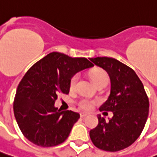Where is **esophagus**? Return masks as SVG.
I'll return each instance as SVG.
<instances>
[{
  "mask_svg": "<svg viewBox=\"0 0 157 157\" xmlns=\"http://www.w3.org/2000/svg\"><path fill=\"white\" fill-rule=\"evenodd\" d=\"M89 115L88 113H85V112H82V113H81V117H85V116H87Z\"/></svg>",
  "mask_w": 157,
  "mask_h": 157,
  "instance_id": "esophagus-1",
  "label": "esophagus"
}]
</instances>
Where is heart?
<instances>
[{"label": "heart", "mask_w": 157, "mask_h": 157, "mask_svg": "<svg viewBox=\"0 0 157 157\" xmlns=\"http://www.w3.org/2000/svg\"><path fill=\"white\" fill-rule=\"evenodd\" d=\"M89 75L92 79V81L95 82V84L97 86L101 83H105L107 84L108 81H109V75L104 69L100 68H94L90 73ZM79 76L78 75H75L72 76V78L70 79V82H69V88L70 89H75L76 87V84L78 82ZM95 100H91L89 98H82L81 100L79 101L78 104L79 106L83 109H91L94 105L95 104Z\"/></svg>", "instance_id": "obj_1"}]
</instances>
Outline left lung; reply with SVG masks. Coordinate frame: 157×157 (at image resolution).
I'll list each match as a JSON object with an SVG mask.
<instances>
[{
	"label": "left lung",
	"instance_id": "obj_1",
	"mask_svg": "<svg viewBox=\"0 0 157 157\" xmlns=\"http://www.w3.org/2000/svg\"><path fill=\"white\" fill-rule=\"evenodd\" d=\"M102 68L110 78V95L100 111H111L106 121L99 115L98 125L89 131L95 147L105 151H119L136 142L149 116V102L143 82L132 68L110 57L89 59Z\"/></svg>",
	"mask_w": 157,
	"mask_h": 157
}]
</instances>
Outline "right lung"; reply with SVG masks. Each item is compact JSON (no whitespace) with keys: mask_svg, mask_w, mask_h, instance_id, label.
<instances>
[{"mask_svg":"<svg viewBox=\"0 0 157 157\" xmlns=\"http://www.w3.org/2000/svg\"><path fill=\"white\" fill-rule=\"evenodd\" d=\"M93 66L87 58L52 52L27 71L16 90L14 114L29 141L41 147H53L68 137L80 115L56 108L57 95L68 94L72 76Z\"/></svg>","mask_w":157,"mask_h":157,"instance_id":"obj_1","label":"right lung"}]
</instances>
